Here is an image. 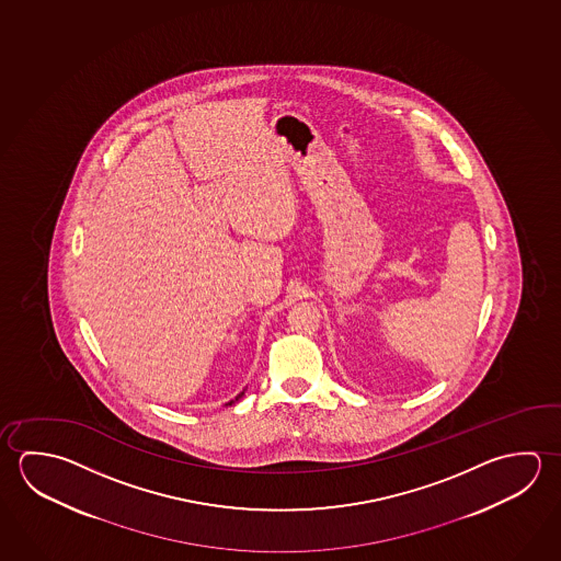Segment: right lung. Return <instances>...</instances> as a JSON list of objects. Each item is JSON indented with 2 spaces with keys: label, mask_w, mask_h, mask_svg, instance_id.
I'll list each match as a JSON object with an SVG mask.
<instances>
[{
  "label": "right lung",
  "mask_w": 561,
  "mask_h": 561,
  "mask_svg": "<svg viewBox=\"0 0 561 561\" xmlns=\"http://www.w3.org/2000/svg\"><path fill=\"white\" fill-rule=\"evenodd\" d=\"M242 396H244V392L238 393L237 400H232V402H228L227 405H232V403L238 402V400H240V398H242Z\"/></svg>",
  "instance_id": "add662e5"
}]
</instances>
